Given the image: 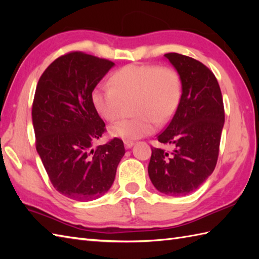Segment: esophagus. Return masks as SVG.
<instances>
[{
	"label": "esophagus",
	"mask_w": 259,
	"mask_h": 259,
	"mask_svg": "<svg viewBox=\"0 0 259 259\" xmlns=\"http://www.w3.org/2000/svg\"><path fill=\"white\" fill-rule=\"evenodd\" d=\"M135 142L134 141H129V140H124V147L125 149H130L131 147H134Z\"/></svg>",
	"instance_id": "1"
}]
</instances>
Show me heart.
Segmentation results:
<instances>
[{
	"label": "heart",
	"instance_id": "heart-1",
	"mask_svg": "<svg viewBox=\"0 0 259 259\" xmlns=\"http://www.w3.org/2000/svg\"><path fill=\"white\" fill-rule=\"evenodd\" d=\"M110 85L92 90L91 103L107 121L117 120L124 101H134L136 117L121 120L109 128V135L122 140H137L155 133L157 122L172 117L181 98V81L171 68L153 64H129L110 76Z\"/></svg>",
	"mask_w": 259,
	"mask_h": 259
}]
</instances>
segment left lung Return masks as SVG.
Listing matches in <instances>:
<instances>
[{"label":"left lung","mask_w":259,"mask_h":259,"mask_svg":"<svg viewBox=\"0 0 259 259\" xmlns=\"http://www.w3.org/2000/svg\"><path fill=\"white\" fill-rule=\"evenodd\" d=\"M181 81V98L174 117L157 139L171 151L151 148L148 174L164 195L196 191L216 167L225 122L222 91L206 65L179 53L164 54Z\"/></svg>","instance_id":"left-lung-1"}]
</instances>
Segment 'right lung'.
<instances>
[{
	"instance_id": "add662e5",
	"label": "right lung",
	"mask_w": 259,
	"mask_h": 259,
	"mask_svg": "<svg viewBox=\"0 0 259 259\" xmlns=\"http://www.w3.org/2000/svg\"><path fill=\"white\" fill-rule=\"evenodd\" d=\"M113 67L109 60L71 52L54 60L37 82L32 107L36 151L54 188L70 199L106 194L124 156L118 138L93 148L106 124L91 93Z\"/></svg>"
}]
</instances>
